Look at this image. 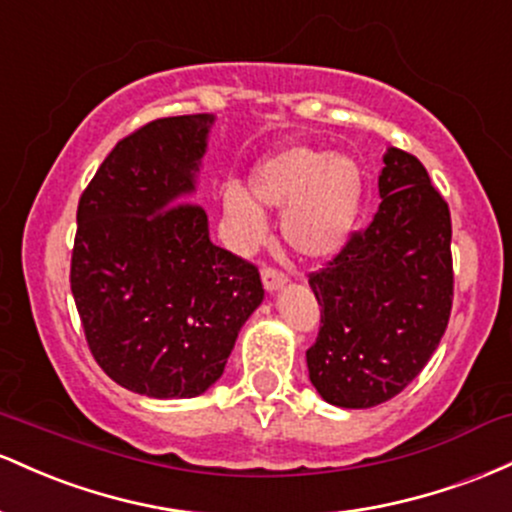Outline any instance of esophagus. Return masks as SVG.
Returning a JSON list of instances; mask_svg holds the SVG:
<instances>
[{
  "mask_svg": "<svg viewBox=\"0 0 512 512\" xmlns=\"http://www.w3.org/2000/svg\"><path fill=\"white\" fill-rule=\"evenodd\" d=\"M261 280H263V287H266L268 292H278L280 287L287 285L285 273L275 271V268H268V266L261 271Z\"/></svg>",
  "mask_w": 512,
  "mask_h": 512,
  "instance_id": "1",
  "label": "esophagus"
}]
</instances>
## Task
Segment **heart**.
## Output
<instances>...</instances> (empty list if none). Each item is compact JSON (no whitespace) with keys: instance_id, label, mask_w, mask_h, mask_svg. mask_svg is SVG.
<instances>
[{"instance_id":"obj_1","label":"heart","mask_w":512,"mask_h":512,"mask_svg":"<svg viewBox=\"0 0 512 512\" xmlns=\"http://www.w3.org/2000/svg\"><path fill=\"white\" fill-rule=\"evenodd\" d=\"M251 193L263 208L283 212L280 232L297 256L321 261L338 254L358 227L365 171L350 154L290 145L268 154L251 171ZM255 204L237 183L222 188V212L244 249L268 232L266 215Z\"/></svg>"}]
</instances>
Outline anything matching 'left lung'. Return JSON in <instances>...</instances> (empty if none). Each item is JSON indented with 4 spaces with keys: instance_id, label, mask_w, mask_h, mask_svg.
<instances>
[{
    "instance_id": "1",
    "label": "left lung",
    "mask_w": 512,
    "mask_h": 512,
    "mask_svg": "<svg viewBox=\"0 0 512 512\" xmlns=\"http://www.w3.org/2000/svg\"><path fill=\"white\" fill-rule=\"evenodd\" d=\"M382 162L375 220L309 278L321 307L309 380L341 409H372L404 392L438 348L452 309L447 203L413 154L387 147Z\"/></svg>"
}]
</instances>
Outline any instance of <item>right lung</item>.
Segmentation results:
<instances>
[{
    "label": "right lung",
    "instance_id": "add662e5",
    "mask_svg": "<svg viewBox=\"0 0 512 512\" xmlns=\"http://www.w3.org/2000/svg\"><path fill=\"white\" fill-rule=\"evenodd\" d=\"M212 123L152 120L79 200L70 283L86 343L113 382L152 399L208 392L263 302L256 268L212 244L208 215L188 203Z\"/></svg>",
    "mask_w": 512,
    "mask_h": 512
}]
</instances>
